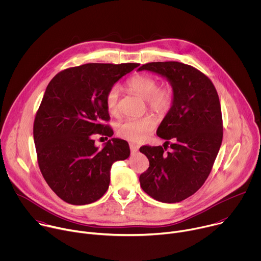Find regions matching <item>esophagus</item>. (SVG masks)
I'll list each match as a JSON object with an SVG mask.
<instances>
[{"instance_id":"1","label":"esophagus","mask_w":261,"mask_h":261,"mask_svg":"<svg viewBox=\"0 0 261 261\" xmlns=\"http://www.w3.org/2000/svg\"><path fill=\"white\" fill-rule=\"evenodd\" d=\"M130 150H131L132 154H135L139 150V145L135 144V143H130Z\"/></svg>"}]
</instances>
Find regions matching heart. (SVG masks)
<instances>
[{
  "instance_id": "1",
  "label": "heart",
  "mask_w": 261,
  "mask_h": 261,
  "mask_svg": "<svg viewBox=\"0 0 261 261\" xmlns=\"http://www.w3.org/2000/svg\"><path fill=\"white\" fill-rule=\"evenodd\" d=\"M126 86L128 90L137 96L145 99L147 107L158 116L167 114L172 106L174 93L169 85L158 86V82L146 74H135L131 76ZM120 89L118 86L111 87L105 96V106L108 113L113 116L119 114ZM157 122L154 117L145 116L141 119H130L119 124L118 134L129 141L141 142L145 140L154 129Z\"/></svg>"
}]
</instances>
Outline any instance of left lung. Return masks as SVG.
Wrapping results in <instances>:
<instances>
[{
  "instance_id": "left-lung-1",
  "label": "left lung",
  "mask_w": 261,
  "mask_h": 261,
  "mask_svg": "<svg viewBox=\"0 0 261 261\" xmlns=\"http://www.w3.org/2000/svg\"><path fill=\"white\" fill-rule=\"evenodd\" d=\"M151 71L165 77L174 93L171 108L157 135L162 147L144 145L150 166L140 174L142 190L154 199L174 203L193 195L207 178L223 138L218 93L202 72L178 62H153L138 71ZM171 139L172 150L165 153Z\"/></svg>"
}]
</instances>
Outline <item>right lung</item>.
<instances>
[{"label": "right lung", "instance_id": "obj_1", "mask_svg": "<svg viewBox=\"0 0 261 261\" xmlns=\"http://www.w3.org/2000/svg\"><path fill=\"white\" fill-rule=\"evenodd\" d=\"M139 64L91 63L65 69L48 84L34 121L40 171L64 201L85 205L107 191L114 162L130 156L126 140L111 138L99 150L92 135L113 136L107 91Z\"/></svg>", "mask_w": 261, "mask_h": 261}]
</instances>
